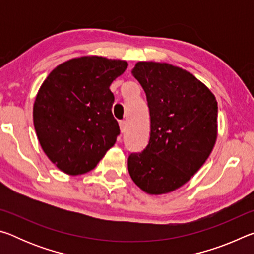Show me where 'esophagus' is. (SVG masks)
<instances>
[{
    "mask_svg": "<svg viewBox=\"0 0 254 254\" xmlns=\"http://www.w3.org/2000/svg\"><path fill=\"white\" fill-rule=\"evenodd\" d=\"M120 130H121L122 133L126 132L127 130V122L126 121H120Z\"/></svg>",
    "mask_w": 254,
    "mask_h": 254,
    "instance_id": "obj_1",
    "label": "esophagus"
}]
</instances>
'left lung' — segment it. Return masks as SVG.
<instances>
[{
    "label": "left lung",
    "instance_id": "1",
    "mask_svg": "<svg viewBox=\"0 0 254 254\" xmlns=\"http://www.w3.org/2000/svg\"><path fill=\"white\" fill-rule=\"evenodd\" d=\"M150 112V139L131 153L133 182L150 195L186 184L207 160L217 137V102L190 72L166 63L139 62L132 70Z\"/></svg>",
    "mask_w": 254,
    "mask_h": 254
}]
</instances>
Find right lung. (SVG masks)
Returning <instances> with one entry per match:
<instances>
[{"instance_id": "add662e5", "label": "right lung", "mask_w": 254, "mask_h": 254, "mask_svg": "<svg viewBox=\"0 0 254 254\" xmlns=\"http://www.w3.org/2000/svg\"><path fill=\"white\" fill-rule=\"evenodd\" d=\"M127 67L126 60L84 56L60 64L42 83L34 128L47 157L65 174L88 173L114 145L120 127L110 86Z\"/></svg>"}]
</instances>
